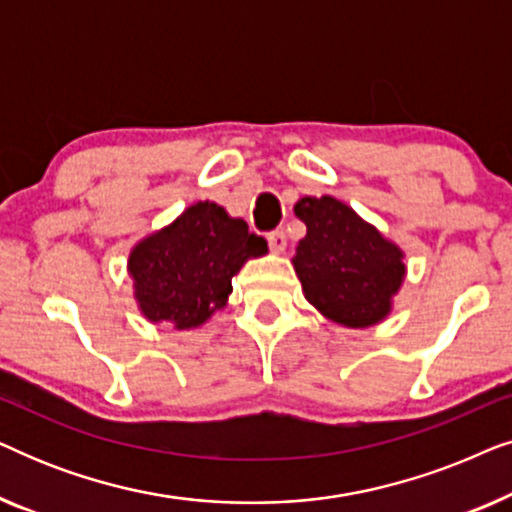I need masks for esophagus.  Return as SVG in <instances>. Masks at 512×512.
Returning a JSON list of instances; mask_svg holds the SVG:
<instances>
[{"instance_id": "34e87169", "label": "esophagus", "mask_w": 512, "mask_h": 512, "mask_svg": "<svg viewBox=\"0 0 512 512\" xmlns=\"http://www.w3.org/2000/svg\"><path fill=\"white\" fill-rule=\"evenodd\" d=\"M268 244H270V251H275V254H282L286 249V235L282 230H272L268 235Z\"/></svg>"}]
</instances>
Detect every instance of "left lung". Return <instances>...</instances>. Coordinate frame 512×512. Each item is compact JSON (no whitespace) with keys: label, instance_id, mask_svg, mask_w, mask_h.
I'll use <instances>...</instances> for the list:
<instances>
[{"label":"left lung","instance_id":"left-lung-1","mask_svg":"<svg viewBox=\"0 0 512 512\" xmlns=\"http://www.w3.org/2000/svg\"><path fill=\"white\" fill-rule=\"evenodd\" d=\"M307 226L293 270L314 310L345 328H368L394 310L405 282V251L333 195L296 202Z\"/></svg>","mask_w":512,"mask_h":512}]
</instances>
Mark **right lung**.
Masks as SVG:
<instances>
[{
	"instance_id": "1",
	"label": "right lung",
	"mask_w": 512,
	"mask_h": 512,
	"mask_svg": "<svg viewBox=\"0 0 512 512\" xmlns=\"http://www.w3.org/2000/svg\"><path fill=\"white\" fill-rule=\"evenodd\" d=\"M265 254L268 242L249 233L247 221L216 202H193L130 249L132 296L151 324L191 331L228 305L242 265Z\"/></svg>"
}]
</instances>
